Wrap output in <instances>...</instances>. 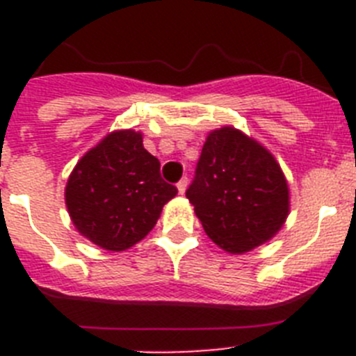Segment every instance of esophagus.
Segmentation results:
<instances>
[{
    "label": "esophagus",
    "instance_id": "1",
    "mask_svg": "<svg viewBox=\"0 0 356 356\" xmlns=\"http://www.w3.org/2000/svg\"><path fill=\"white\" fill-rule=\"evenodd\" d=\"M187 185H188L187 178H181V180L178 181V184H176V187H178V193L184 194V193H185V188H187Z\"/></svg>",
    "mask_w": 356,
    "mask_h": 356
}]
</instances>
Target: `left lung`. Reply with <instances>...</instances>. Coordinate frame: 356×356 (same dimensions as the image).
Instances as JSON below:
<instances>
[{"label":"left lung","mask_w":356,"mask_h":356,"mask_svg":"<svg viewBox=\"0 0 356 356\" xmlns=\"http://www.w3.org/2000/svg\"><path fill=\"white\" fill-rule=\"evenodd\" d=\"M185 194L205 234L228 253L267 242L289 216V185L280 163L234 127L210 131Z\"/></svg>","instance_id":"8db88e82"}]
</instances>
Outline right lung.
<instances>
[{"label": "right lung", "mask_w": 356, "mask_h": 356, "mask_svg": "<svg viewBox=\"0 0 356 356\" xmlns=\"http://www.w3.org/2000/svg\"><path fill=\"white\" fill-rule=\"evenodd\" d=\"M178 194L160 176L159 159L143 146V134L112 131L76 163L65 185V205L83 237L108 251L143 241L160 212Z\"/></svg>", "instance_id": "obj_1"}]
</instances>
